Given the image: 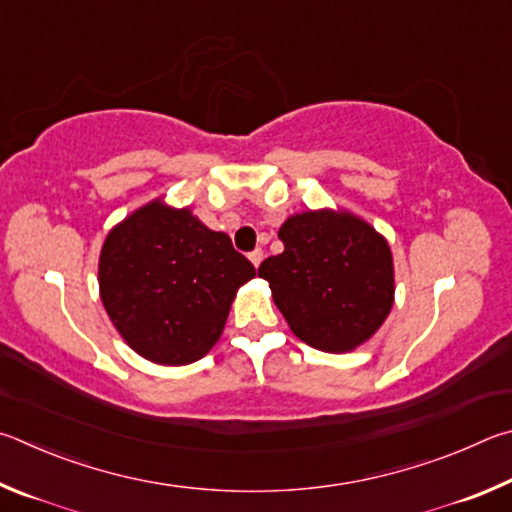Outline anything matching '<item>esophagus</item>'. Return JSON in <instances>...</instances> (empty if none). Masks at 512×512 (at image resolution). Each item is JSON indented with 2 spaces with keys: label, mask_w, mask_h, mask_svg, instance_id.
Here are the masks:
<instances>
[{
  "label": "esophagus",
  "mask_w": 512,
  "mask_h": 512,
  "mask_svg": "<svg viewBox=\"0 0 512 512\" xmlns=\"http://www.w3.org/2000/svg\"><path fill=\"white\" fill-rule=\"evenodd\" d=\"M263 258H265V254H263V249H254V251H251V254H249V261H251V263H254V267H258V265H261V263H263Z\"/></svg>",
  "instance_id": "esophagus-1"
}]
</instances>
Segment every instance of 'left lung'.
<instances>
[{
	"label": "left lung",
	"mask_w": 512,
	"mask_h": 512,
	"mask_svg": "<svg viewBox=\"0 0 512 512\" xmlns=\"http://www.w3.org/2000/svg\"><path fill=\"white\" fill-rule=\"evenodd\" d=\"M283 254L258 276L301 342L326 353L353 351L375 335L393 306L389 242L348 211H303L279 229Z\"/></svg>",
	"instance_id": "8db88e82"
}]
</instances>
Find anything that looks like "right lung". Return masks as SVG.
Wrapping results in <instances>:
<instances>
[{
    "label": "right lung",
    "instance_id": "add662e5",
    "mask_svg": "<svg viewBox=\"0 0 512 512\" xmlns=\"http://www.w3.org/2000/svg\"><path fill=\"white\" fill-rule=\"evenodd\" d=\"M256 270L191 209L143 204L107 233L98 288L114 328L141 357L182 366L218 342L240 285Z\"/></svg>",
    "mask_w": 512,
    "mask_h": 512
}]
</instances>
